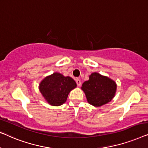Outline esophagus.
Here are the masks:
<instances>
[{
    "mask_svg": "<svg viewBox=\"0 0 148 148\" xmlns=\"http://www.w3.org/2000/svg\"><path fill=\"white\" fill-rule=\"evenodd\" d=\"M76 84L78 85V86H81V81L80 80V79L77 78L76 80Z\"/></svg>",
    "mask_w": 148,
    "mask_h": 148,
    "instance_id": "obj_1",
    "label": "esophagus"
}]
</instances>
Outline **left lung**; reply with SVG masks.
Instances as JSON below:
<instances>
[{
  "label": "left lung",
  "mask_w": 148,
  "mask_h": 148,
  "mask_svg": "<svg viewBox=\"0 0 148 148\" xmlns=\"http://www.w3.org/2000/svg\"><path fill=\"white\" fill-rule=\"evenodd\" d=\"M81 88L85 93L88 103L99 107L113 99L116 84L111 78L94 72L90 75L88 80L83 83Z\"/></svg>",
  "instance_id": "8db88e82"
}]
</instances>
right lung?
<instances>
[{
	"instance_id": "add662e5",
	"label": "right lung",
	"mask_w": 148,
	"mask_h": 148,
	"mask_svg": "<svg viewBox=\"0 0 148 148\" xmlns=\"http://www.w3.org/2000/svg\"><path fill=\"white\" fill-rule=\"evenodd\" d=\"M76 87V83L70 76L55 72L43 79L39 84L41 95L49 105L60 106L67 100L68 94Z\"/></svg>"
}]
</instances>
